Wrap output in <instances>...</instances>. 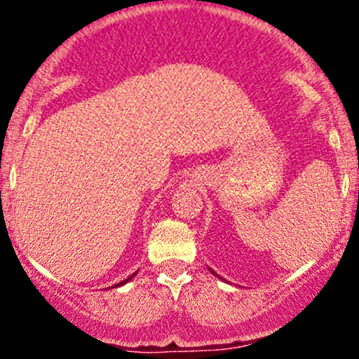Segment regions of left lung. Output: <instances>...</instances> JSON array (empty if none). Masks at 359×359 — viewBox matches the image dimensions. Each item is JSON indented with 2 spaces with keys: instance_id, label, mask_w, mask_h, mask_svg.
<instances>
[{
  "instance_id": "8db88e82",
  "label": "left lung",
  "mask_w": 359,
  "mask_h": 359,
  "mask_svg": "<svg viewBox=\"0 0 359 359\" xmlns=\"http://www.w3.org/2000/svg\"><path fill=\"white\" fill-rule=\"evenodd\" d=\"M212 273H214V271H212Z\"/></svg>"
}]
</instances>
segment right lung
Masks as SVG:
<instances>
[{
	"label": "right lung",
	"instance_id": "obj_1",
	"mask_svg": "<svg viewBox=\"0 0 359 359\" xmlns=\"http://www.w3.org/2000/svg\"><path fill=\"white\" fill-rule=\"evenodd\" d=\"M133 275H135V273H133ZM130 278H131V277H130ZM130 278H126V280H123V282H121V283H118V285H116V287H119V285H125V283H126V282H128V280H130Z\"/></svg>",
	"mask_w": 359,
	"mask_h": 359
}]
</instances>
